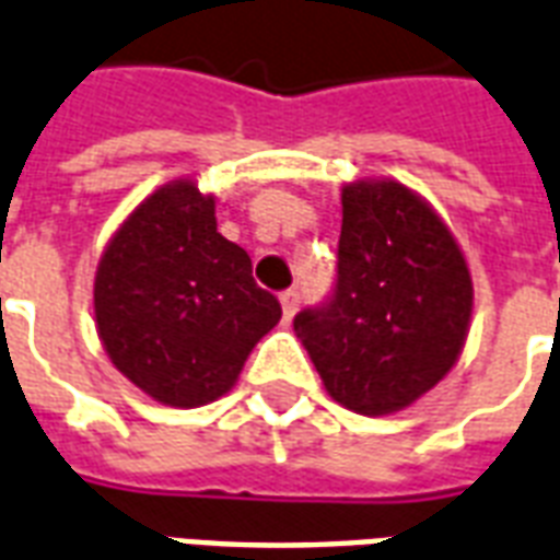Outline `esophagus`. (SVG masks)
<instances>
[{
    "label": "esophagus",
    "mask_w": 560,
    "mask_h": 560,
    "mask_svg": "<svg viewBox=\"0 0 560 560\" xmlns=\"http://www.w3.org/2000/svg\"><path fill=\"white\" fill-rule=\"evenodd\" d=\"M279 302H281V311H284V319H290L299 308V293L296 290H284V293L279 296Z\"/></svg>",
    "instance_id": "34e87169"
}]
</instances>
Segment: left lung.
<instances>
[{"label":"left lung","instance_id":"8db88e82","mask_svg":"<svg viewBox=\"0 0 560 560\" xmlns=\"http://www.w3.org/2000/svg\"><path fill=\"white\" fill-rule=\"evenodd\" d=\"M337 284L293 331L328 396L384 417L429 394L458 361L472 317V279L432 205L394 178L343 187Z\"/></svg>","mask_w":560,"mask_h":560}]
</instances>
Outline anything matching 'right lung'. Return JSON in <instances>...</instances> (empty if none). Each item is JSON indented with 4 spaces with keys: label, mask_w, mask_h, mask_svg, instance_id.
Masks as SVG:
<instances>
[{
    "label": "right lung",
    "mask_w": 560,
    "mask_h": 560,
    "mask_svg": "<svg viewBox=\"0 0 560 560\" xmlns=\"http://www.w3.org/2000/svg\"><path fill=\"white\" fill-rule=\"evenodd\" d=\"M93 314L128 382L170 408H199L232 390L281 305L255 284L249 255L217 232L213 196L176 178L108 241Z\"/></svg>",
    "instance_id": "obj_1"
}]
</instances>
